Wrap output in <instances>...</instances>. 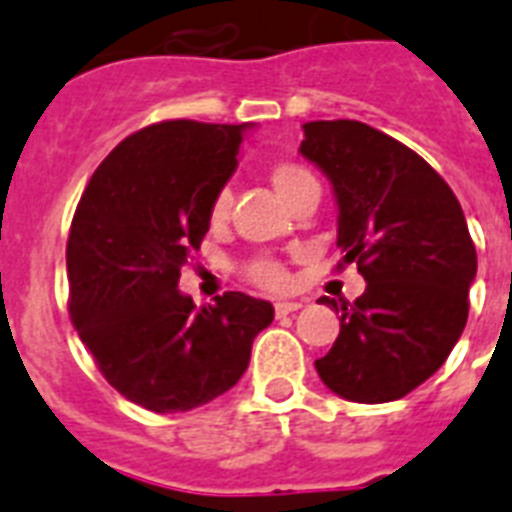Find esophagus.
<instances>
[{"label":"esophagus","instance_id":"1","mask_svg":"<svg viewBox=\"0 0 512 512\" xmlns=\"http://www.w3.org/2000/svg\"><path fill=\"white\" fill-rule=\"evenodd\" d=\"M299 307V301H275V315L277 318H285V315H291V312H296Z\"/></svg>","mask_w":512,"mask_h":512}]
</instances>
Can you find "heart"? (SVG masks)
Masks as SVG:
<instances>
[{"label":"heart","instance_id":"b5f03b06","mask_svg":"<svg viewBox=\"0 0 512 512\" xmlns=\"http://www.w3.org/2000/svg\"><path fill=\"white\" fill-rule=\"evenodd\" d=\"M269 181L275 186V192L283 197L285 202L291 200L293 194L307 189V186L318 184L310 170L301 168L296 162H275L272 170H269ZM229 208H232V197H229L227 189H219L213 194L211 211H208V219H211V227H224L229 219ZM245 277L251 280L253 285L259 288H267V291H280L288 285V272L280 261L269 259V256H259L245 264Z\"/></svg>","mask_w":512,"mask_h":512}]
</instances>
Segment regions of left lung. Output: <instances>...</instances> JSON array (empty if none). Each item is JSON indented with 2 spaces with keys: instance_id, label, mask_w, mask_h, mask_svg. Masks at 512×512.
Wrapping results in <instances>:
<instances>
[{
  "instance_id": "8db88e82",
  "label": "left lung",
  "mask_w": 512,
  "mask_h": 512,
  "mask_svg": "<svg viewBox=\"0 0 512 512\" xmlns=\"http://www.w3.org/2000/svg\"><path fill=\"white\" fill-rule=\"evenodd\" d=\"M299 152L334 186L342 264L366 280L355 301L320 296L342 328L315 368L355 403L403 398L465 331L478 261L462 205L417 152L366 122H307Z\"/></svg>"
}]
</instances>
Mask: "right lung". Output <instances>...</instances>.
<instances>
[{
  "mask_svg": "<svg viewBox=\"0 0 512 512\" xmlns=\"http://www.w3.org/2000/svg\"><path fill=\"white\" fill-rule=\"evenodd\" d=\"M245 128L168 120L138 130L95 168L71 219V323L106 382L157 414L232 390L275 318L269 301L248 293L227 291L197 310L178 291Z\"/></svg>",
  "mask_w": 512,
  "mask_h": 512,
  "instance_id": "obj_1",
  "label": "right lung"
}]
</instances>
